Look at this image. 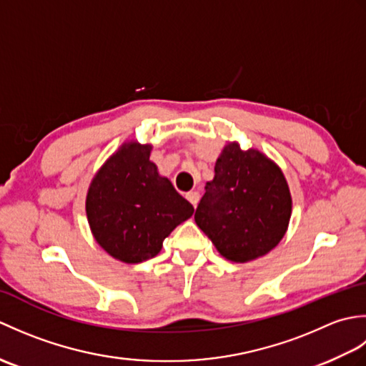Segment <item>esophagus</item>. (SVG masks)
<instances>
[{"label": "esophagus", "instance_id": "1", "mask_svg": "<svg viewBox=\"0 0 366 366\" xmlns=\"http://www.w3.org/2000/svg\"><path fill=\"white\" fill-rule=\"evenodd\" d=\"M185 198H187L193 207H197L198 201H199V193L198 192H189L187 195H185Z\"/></svg>", "mask_w": 366, "mask_h": 366}]
</instances>
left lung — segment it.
Here are the masks:
<instances>
[{"mask_svg":"<svg viewBox=\"0 0 366 366\" xmlns=\"http://www.w3.org/2000/svg\"><path fill=\"white\" fill-rule=\"evenodd\" d=\"M204 189L195 222L223 258L253 261L283 239L292 211L290 187L282 169L258 149L224 146Z\"/></svg>","mask_w":366,"mask_h":366,"instance_id":"obj_1","label":"left lung"}]
</instances>
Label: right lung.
Listing matches in <instances>:
<instances>
[{
    "instance_id": "obj_1",
    "label": "right lung",
    "mask_w": 366,
    "mask_h": 366,
    "mask_svg": "<svg viewBox=\"0 0 366 366\" xmlns=\"http://www.w3.org/2000/svg\"><path fill=\"white\" fill-rule=\"evenodd\" d=\"M151 144L124 143L92 179L86 215L97 244L113 258H154L163 240L193 214V206L149 160Z\"/></svg>"
}]
</instances>
